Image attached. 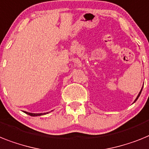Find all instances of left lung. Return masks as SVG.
<instances>
[{"mask_svg": "<svg viewBox=\"0 0 149 149\" xmlns=\"http://www.w3.org/2000/svg\"><path fill=\"white\" fill-rule=\"evenodd\" d=\"M142 90H141V91H140V92H139V95H138V96H137V97H136V100H135V101H134V102H136V100H137V99H138V98H139V96H140V94H141V92H142Z\"/></svg>", "mask_w": 149, "mask_h": 149, "instance_id": "left-lung-1", "label": "left lung"}]
</instances>
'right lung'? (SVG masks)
Listing matches in <instances>:
<instances>
[{
  "label": "right lung",
  "mask_w": 149,
  "mask_h": 149,
  "mask_svg": "<svg viewBox=\"0 0 149 149\" xmlns=\"http://www.w3.org/2000/svg\"><path fill=\"white\" fill-rule=\"evenodd\" d=\"M25 112V113L28 114V115H29V116H41V115H43V114H45V113H28V112Z\"/></svg>",
  "instance_id": "add662e5"
}]
</instances>
